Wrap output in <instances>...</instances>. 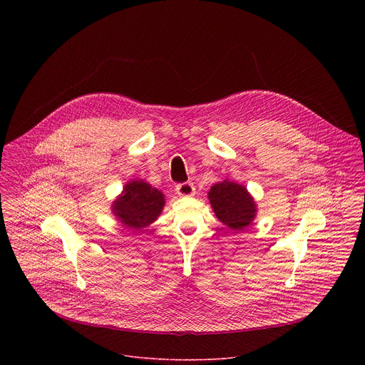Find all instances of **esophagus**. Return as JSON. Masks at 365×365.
Wrapping results in <instances>:
<instances>
[{
  "label": "esophagus",
  "instance_id": "esophagus-1",
  "mask_svg": "<svg viewBox=\"0 0 365 365\" xmlns=\"http://www.w3.org/2000/svg\"><path fill=\"white\" fill-rule=\"evenodd\" d=\"M176 193L179 196H193L195 195V186L190 182H185V183H179L176 185Z\"/></svg>",
  "mask_w": 365,
  "mask_h": 365
}]
</instances>
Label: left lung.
I'll return each instance as SVG.
<instances>
[{"instance_id":"1","label":"left lung","mask_w":365,"mask_h":365,"mask_svg":"<svg viewBox=\"0 0 365 365\" xmlns=\"http://www.w3.org/2000/svg\"><path fill=\"white\" fill-rule=\"evenodd\" d=\"M207 197L217 218L231 230L242 231L255 218V202L242 185L230 180L215 183Z\"/></svg>"}]
</instances>
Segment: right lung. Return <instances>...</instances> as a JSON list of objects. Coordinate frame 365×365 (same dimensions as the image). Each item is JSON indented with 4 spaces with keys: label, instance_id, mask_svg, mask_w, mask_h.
<instances>
[{
    "label": "right lung",
    "instance_id": "add662e5",
    "mask_svg": "<svg viewBox=\"0 0 365 365\" xmlns=\"http://www.w3.org/2000/svg\"><path fill=\"white\" fill-rule=\"evenodd\" d=\"M165 195L144 180H131L114 200L113 212L120 222L131 230H143L162 214Z\"/></svg>",
    "mask_w": 365,
    "mask_h": 365
}]
</instances>
